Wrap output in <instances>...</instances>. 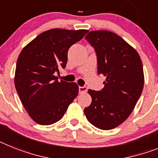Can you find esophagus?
I'll return each mask as SVG.
<instances>
[{
    "instance_id": "esophagus-1",
    "label": "esophagus",
    "mask_w": 158,
    "mask_h": 158,
    "mask_svg": "<svg viewBox=\"0 0 158 158\" xmlns=\"http://www.w3.org/2000/svg\"><path fill=\"white\" fill-rule=\"evenodd\" d=\"M87 90V87H79V93H84L86 92Z\"/></svg>"
}]
</instances>
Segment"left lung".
I'll return each mask as SVG.
<instances>
[{
	"label": "left lung",
	"mask_w": 158,
	"mask_h": 158,
	"mask_svg": "<svg viewBox=\"0 0 158 158\" xmlns=\"http://www.w3.org/2000/svg\"><path fill=\"white\" fill-rule=\"evenodd\" d=\"M85 39L95 48L98 74L104 75L106 80L101 91L88 90L92 101L84 113L94 126L109 130L130 116L141 95L142 62L137 51L115 33L94 30Z\"/></svg>",
	"instance_id": "left-lung-1"
}]
</instances>
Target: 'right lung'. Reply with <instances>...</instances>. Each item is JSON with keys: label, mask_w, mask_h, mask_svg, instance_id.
I'll return each instance as SVG.
<instances>
[{"label": "right lung", "mask_w": 158, "mask_h": 158, "mask_svg": "<svg viewBox=\"0 0 158 158\" xmlns=\"http://www.w3.org/2000/svg\"><path fill=\"white\" fill-rule=\"evenodd\" d=\"M88 30L52 29L26 45L17 61L14 84L29 116L42 125L61 120L79 93L76 83L58 80L67 52Z\"/></svg>", "instance_id": "obj_1"}]
</instances>
